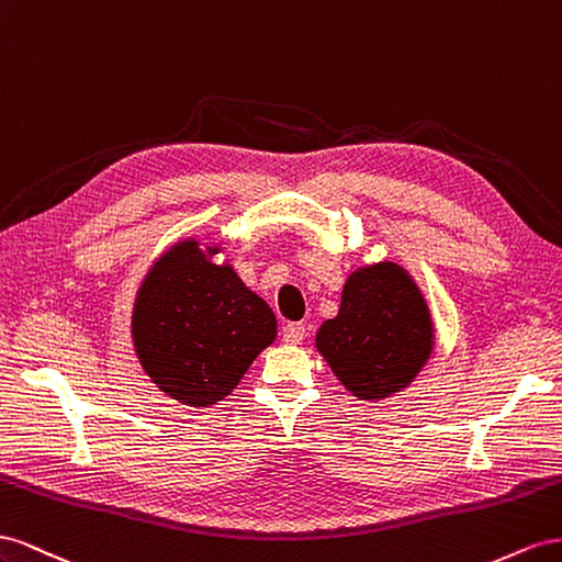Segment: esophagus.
<instances>
[{
	"label": "esophagus",
	"mask_w": 562,
	"mask_h": 562,
	"mask_svg": "<svg viewBox=\"0 0 562 562\" xmlns=\"http://www.w3.org/2000/svg\"><path fill=\"white\" fill-rule=\"evenodd\" d=\"M303 336H306V327H303L301 323H286L282 327V341L284 344H299Z\"/></svg>",
	"instance_id": "34e87169"
}]
</instances>
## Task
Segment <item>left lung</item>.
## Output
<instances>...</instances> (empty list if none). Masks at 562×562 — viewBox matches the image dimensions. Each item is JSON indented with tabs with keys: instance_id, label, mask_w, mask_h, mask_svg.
<instances>
[{
	"instance_id": "8db88e82",
	"label": "left lung",
	"mask_w": 562,
	"mask_h": 562,
	"mask_svg": "<svg viewBox=\"0 0 562 562\" xmlns=\"http://www.w3.org/2000/svg\"><path fill=\"white\" fill-rule=\"evenodd\" d=\"M426 303L395 263L352 272L339 315L319 327L317 348L344 386L362 400L403 391L430 356Z\"/></svg>"
}]
</instances>
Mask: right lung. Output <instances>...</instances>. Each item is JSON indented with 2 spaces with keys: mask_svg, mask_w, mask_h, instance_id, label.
I'll return each mask as SVG.
<instances>
[{
  "mask_svg": "<svg viewBox=\"0 0 562 562\" xmlns=\"http://www.w3.org/2000/svg\"><path fill=\"white\" fill-rule=\"evenodd\" d=\"M276 339V315L231 266L206 261L181 243L155 263L134 308L143 370L192 407L231 395L259 352Z\"/></svg>",
  "mask_w": 562,
  "mask_h": 562,
  "instance_id": "1",
  "label": "right lung"
}]
</instances>
